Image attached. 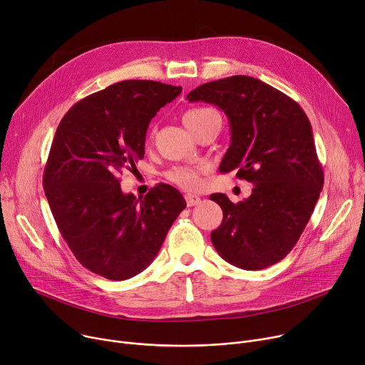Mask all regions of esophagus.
I'll return each instance as SVG.
<instances>
[{
  "label": "esophagus",
  "instance_id": "1",
  "mask_svg": "<svg viewBox=\"0 0 365 365\" xmlns=\"http://www.w3.org/2000/svg\"><path fill=\"white\" fill-rule=\"evenodd\" d=\"M185 202H187V206H188V207H192V206L200 205V203H202V199L199 197L197 194L187 192V194H185Z\"/></svg>",
  "mask_w": 365,
  "mask_h": 365
}]
</instances>
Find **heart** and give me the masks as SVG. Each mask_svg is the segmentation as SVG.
<instances>
[{"instance_id":"b5f03b06","label":"heart","mask_w":365,"mask_h":365,"mask_svg":"<svg viewBox=\"0 0 365 365\" xmlns=\"http://www.w3.org/2000/svg\"><path fill=\"white\" fill-rule=\"evenodd\" d=\"M220 117L212 108H194L187 110L182 115L184 125L192 133L199 125L207 123L209 120ZM166 180H170L182 188H195L200 184V171L191 166H174L166 173Z\"/></svg>"}]
</instances>
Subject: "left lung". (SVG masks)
Masks as SVG:
<instances>
[{
    "label": "left lung",
    "instance_id": "left-lung-1",
    "mask_svg": "<svg viewBox=\"0 0 365 365\" xmlns=\"http://www.w3.org/2000/svg\"><path fill=\"white\" fill-rule=\"evenodd\" d=\"M225 112L231 145L219 170L255 184L248 199L232 203L216 192L222 212L210 234L228 263L244 270L266 269L282 260L299 240L323 188L312 124L285 93L248 76L205 83L187 95Z\"/></svg>",
    "mask_w": 365,
    "mask_h": 365
}]
</instances>
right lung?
Returning a JSON list of instances; mask_svg holds the SVG:
<instances>
[{
	"mask_svg": "<svg viewBox=\"0 0 365 365\" xmlns=\"http://www.w3.org/2000/svg\"><path fill=\"white\" fill-rule=\"evenodd\" d=\"M181 86L124 80L73 105L63 117L43 171L57 227L81 266L110 280L143 272L177 216L181 192L158 184L145 199L124 194L120 174L145 156L150 120Z\"/></svg>",
	"mask_w": 365,
	"mask_h": 365,
	"instance_id": "right-lung-1",
	"label": "right lung"
}]
</instances>
